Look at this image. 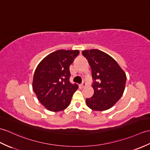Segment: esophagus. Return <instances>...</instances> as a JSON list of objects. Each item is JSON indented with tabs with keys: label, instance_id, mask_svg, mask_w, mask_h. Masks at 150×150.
Here are the masks:
<instances>
[{
	"label": "esophagus",
	"instance_id": "esophagus-1",
	"mask_svg": "<svg viewBox=\"0 0 150 150\" xmlns=\"http://www.w3.org/2000/svg\"><path fill=\"white\" fill-rule=\"evenodd\" d=\"M86 81H83L82 82V83H81V84L79 86V88H81V89H82V88H84V87L86 86Z\"/></svg>",
	"mask_w": 150,
	"mask_h": 150
}]
</instances>
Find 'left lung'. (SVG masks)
Returning <instances> with one entry per match:
<instances>
[{
    "label": "left lung",
    "mask_w": 150,
    "mask_h": 150,
    "mask_svg": "<svg viewBox=\"0 0 150 150\" xmlns=\"http://www.w3.org/2000/svg\"><path fill=\"white\" fill-rule=\"evenodd\" d=\"M92 71L94 95L86 104L94 110L112 107L123 95L127 76L117 62L105 52L96 49L83 50Z\"/></svg>",
    "instance_id": "1"
}]
</instances>
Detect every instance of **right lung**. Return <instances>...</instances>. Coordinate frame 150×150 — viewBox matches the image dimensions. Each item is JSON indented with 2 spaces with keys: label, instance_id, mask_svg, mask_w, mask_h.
Segmentation results:
<instances>
[{
  "label": "right lung",
  "instance_id": "right-lung-1",
  "mask_svg": "<svg viewBox=\"0 0 150 150\" xmlns=\"http://www.w3.org/2000/svg\"><path fill=\"white\" fill-rule=\"evenodd\" d=\"M78 50L55 51L38 65L33 76V88L38 100L53 112L65 109L78 89L69 82V66L79 54Z\"/></svg>",
  "mask_w": 150,
  "mask_h": 150
}]
</instances>
